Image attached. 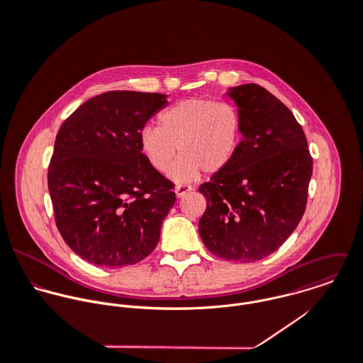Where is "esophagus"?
<instances>
[{
    "label": "esophagus",
    "mask_w": 363,
    "mask_h": 363,
    "mask_svg": "<svg viewBox=\"0 0 363 363\" xmlns=\"http://www.w3.org/2000/svg\"><path fill=\"white\" fill-rule=\"evenodd\" d=\"M189 191H191V187H187V186H177V187L174 189V193H176V197H177V199L184 197Z\"/></svg>",
    "instance_id": "obj_1"
}]
</instances>
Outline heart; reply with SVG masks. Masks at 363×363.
I'll return each mask as SVG.
<instances>
[{
	"label": "heart",
	"mask_w": 363,
	"mask_h": 363,
	"mask_svg": "<svg viewBox=\"0 0 363 363\" xmlns=\"http://www.w3.org/2000/svg\"><path fill=\"white\" fill-rule=\"evenodd\" d=\"M159 123L141 130V152L155 170L164 172L177 151L180 157L169 170L176 183L193 182L201 170L209 176L223 172L242 143V116L232 104L189 98L163 110Z\"/></svg>",
	"instance_id": "b5f03b06"
}]
</instances>
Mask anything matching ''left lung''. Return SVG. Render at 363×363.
I'll return each instance as SVG.
<instances>
[{
	"instance_id": "1",
	"label": "left lung",
	"mask_w": 363,
	"mask_h": 363,
	"mask_svg": "<svg viewBox=\"0 0 363 363\" xmlns=\"http://www.w3.org/2000/svg\"><path fill=\"white\" fill-rule=\"evenodd\" d=\"M242 116L232 163L199 191L207 209L199 232L208 250L252 262L274 253L296 229L308 203L313 159L292 111L256 84L229 88Z\"/></svg>"
}]
</instances>
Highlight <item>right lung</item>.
Listing matches in <instances>:
<instances>
[{
  "label": "right lung",
  "mask_w": 363,
  "mask_h": 363,
  "mask_svg": "<svg viewBox=\"0 0 363 363\" xmlns=\"http://www.w3.org/2000/svg\"><path fill=\"white\" fill-rule=\"evenodd\" d=\"M166 104L167 95L111 91L60 127L49 191L57 228L81 259L116 268L155 249L176 194L143 155L140 133Z\"/></svg>",
  "instance_id": "1"
}]
</instances>
